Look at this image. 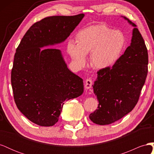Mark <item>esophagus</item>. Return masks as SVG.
Here are the masks:
<instances>
[{"label": "esophagus", "instance_id": "1", "mask_svg": "<svg viewBox=\"0 0 154 154\" xmlns=\"http://www.w3.org/2000/svg\"><path fill=\"white\" fill-rule=\"evenodd\" d=\"M92 81L91 80V79H87L85 81V89H88V88H90L92 86Z\"/></svg>", "mask_w": 154, "mask_h": 154}]
</instances>
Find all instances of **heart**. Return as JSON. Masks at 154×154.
Returning <instances> with one entry per match:
<instances>
[{"label": "heart", "mask_w": 154, "mask_h": 154, "mask_svg": "<svg viewBox=\"0 0 154 154\" xmlns=\"http://www.w3.org/2000/svg\"><path fill=\"white\" fill-rule=\"evenodd\" d=\"M76 42L68 41L67 51L73 63L82 67L91 53L92 66L97 69L111 67L118 61L125 48L126 38L120 31H114L103 24L92 26L78 32Z\"/></svg>", "instance_id": "heart-1"}]
</instances>
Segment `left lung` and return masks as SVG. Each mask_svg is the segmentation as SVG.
Returning a JSON list of instances; mask_svg holds the SVG:
<instances>
[{
    "label": "left lung",
    "instance_id": "1",
    "mask_svg": "<svg viewBox=\"0 0 154 154\" xmlns=\"http://www.w3.org/2000/svg\"><path fill=\"white\" fill-rule=\"evenodd\" d=\"M123 17L134 27L130 45L112 67L97 71L92 85L99 105L89 118L100 125L114 123L133 110L148 73V56L143 38L136 25Z\"/></svg>",
    "mask_w": 154,
    "mask_h": 154
}]
</instances>
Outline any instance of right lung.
I'll return each instance as SVG.
<instances>
[{"mask_svg":"<svg viewBox=\"0 0 154 154\" xmlns=\"http://www.w3.org/2000/svg\"><path fill=\"white\" fill-rule=\"evenodd\" d=\"M83 17L44 18L31 26L17 48L11 76L14 100L27 119L42 127L57 123L64 101L83 92V80L68 69L61 51L46 48L63 42Z\"/></svg>","mask_w":154,"mask_h":154,"instance_id":"obj_1","label":"right lung"}]
</instances>
